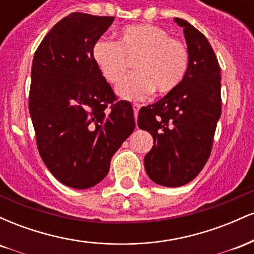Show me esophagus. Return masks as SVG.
<instances>
[{"label": "esophagus", "mask_w": 254, "mask_h": 254, "mask_svg": "<svg viewBox=\"0 0 254 254\" xmlns=\"http://www.w3.org/2000/svg\"><path fill=\"white\" fill-rule=\"evenodd\" d=\"M132 109H133V116H135V119H136L137 115H138V111H139V109H141V105L132 104Z\"/></svg>", "instance_id": "34e87169"}]
</instances>
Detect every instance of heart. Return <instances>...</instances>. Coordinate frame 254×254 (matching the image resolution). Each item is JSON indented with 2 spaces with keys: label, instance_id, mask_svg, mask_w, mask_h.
Segmentation results:
<instances>
[{
  "label": "heart",
  "instance_id": "heart-1",
  "mask_svg": "<svg viewBox=\"0 0 254 254\" xmlns=\"http://www.w3.org/2000/svg\"><path fill=\"white\" fill-rule=\"evenodd\" d=\"M93 58L107 81L118 84L135 62L136 72L119 84L118 94L141 100L153 90L167 94L182 83L189 68V51L164 28L154 25L125 27L118 43L100 38L93 46Z\"/></svg>",
  "mask_w": 254,
  "mask_h": 254
}]
</instances>
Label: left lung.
<instances>
[{"label": "left lung", "instance_id": "left-lung-1", "mask_svg": "<svg viewBox=\"0 0 254 254\" xmlns=\"http://www.w3.org/2000/svg\"><path fill=\"white\" fill-rule=\"evenodd\" d=\"M184 30L189 68L182 83L138 112L139 129L154 139L144 168L154 183L178 188L198 176L210 155L221 117V72L210 43L186 20Z\"/></svg>", "mask_w": 254, "mask_h": 254}]
</instances>
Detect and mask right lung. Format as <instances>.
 <instances>
[{
    "instance_id": "1",
    "label": "right lung",
    "mask_w": 254,
    "mask_h": 254,
    "mask_svg": "<svg viewBox=\"0 0 254 254\" xmlns=\"http://www.w3.org/2000/svg\"><path fill=\"white\" fill-rule=\"evenodd\" d=\"M115 17L72 13L34 54L30 115L44 164L58 182L84 190L107 176L115 153L135 129L129 101H117L93 58Z\"/></svg>"
}]
</instances>
